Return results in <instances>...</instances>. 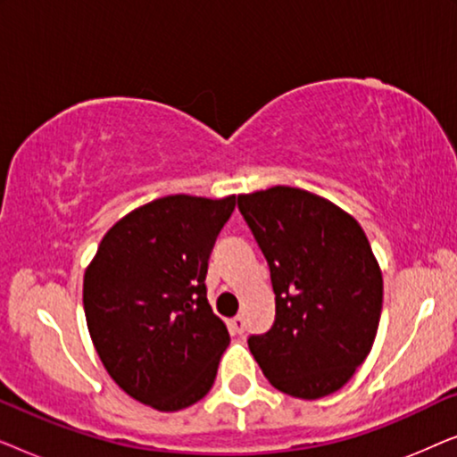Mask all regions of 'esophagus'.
Returning <instances> with one entry per match:
<instances>
[{
    "instance_id": "obj_1",
    "label": "esophagus",
    "mask_w": 457,
    "mask_h": 457,
    "mask_svg": "<svg viewBox=\"0 0 457 457\" xmlns=\"http://www.w3.org/2000/svg\"><path fill=\"white\" fill-rule=\"evenodd\" d=\"M230 330H233V333H237V335H241L243 330H245V318L243 316H235V318H230Z\"/></svg>"
}]
</instances>
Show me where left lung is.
<instances>
[{"mask_svg": "<svg viewBox=\"0 0 457 457\" xmlns=\"http://www.w3.org/2000/svg\"><path fill=\"white\" fill-rule=\"evenodd\" d=\"M237 204L277 295L272 328L247 341L255 361L291 397L339 391L370 353L383 310V274L366 233L339 205L297 187Z\"/></svg>", "mask_w": 457, "mask_h": 457, "instance_id": "8db88e82", "label": "left lung"}]
</instances>
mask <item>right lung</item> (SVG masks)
I'll return each instance as SVG.
<instances>
[{"instance_id": "right-lung-1", "label": "right lung", "mask_w": 457, "mask_h": 457, "mask_svg": "<svg viewBox=\"0 0 457 457\" xmlns=\"http://www.w3.org/2000/svg\"><path fill=\"white\" fill-rule=\"evenodd\" d=\"M222 199L168 195L120 218L85 270L87 327L105 370L137 402L177 411L214 385L230 337L205 297Z\"/></svg>"}]
</instances>
